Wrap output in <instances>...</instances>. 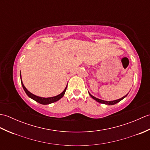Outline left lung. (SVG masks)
Here are the masks:
<instances>
[{
	"label": "left lung",
	"mask_w": 150,
	"mask_h": 150,
	"mask_svg": "<svg viewBox=\"0 0 150 150\" xmlns=\"http://www.w3.org/2000/svg\"><path fill=\"white\" fill-rule=\"evenodd\" d=\"M88 93H89V92H88ZM89 95H90V96L91 97V98H93L94 100L97 101L98 103H102V104H107V105H113V104H115L119 103V102H120L121 100H122L124 98H125L127 96V95H128V94H127V95H125V96H124L123 97L120 98H119V99H117V100H111V101H106V100H103L99 99V98H97L96 97H95L94 96H93V95H91L90 93H89Z\"/></svg>",
	"instance_id": "1"
}]
</instances>
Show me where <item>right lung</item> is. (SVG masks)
<instances>
[{"mask_svg": "<svg viewBox=\"0 0 150 150\" xmlns=\"http://www.w3.org/2000/svg\"><path fill=\"white\" fill-rule=\"evenodd\" d=\"M21 84L22 87H23L24 90L26 92V93L28 95V96L30 97L31 98H32L34 100H35L37 103H39L40 104H49L51 103H55V102L59 100V99H60L64 95L66 90V88L67 86H68V84H67L66 88L64 89V90L61 93L57 95V96L55 97H47V98H44V97H38L37 95H35L34 94L31 93V92H30L28 91L27 89L26 88V87L24 86L23 83H22V79H21Z\"/></svg>", "mask_w": 150, "mask_h": 150, "instance_id": "obj_1", "label": "right lung"}]
</instances>
